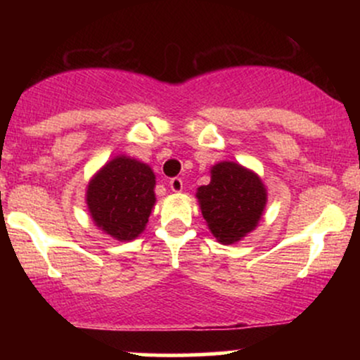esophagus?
<instances>
[{
  "label": "esophagus",
  "instance_id": "esophagus-1",
  "mask_svg": "<svg viewBox=\"0 0 360 360\" xmlns=\"http://www.w3.org/2000/svg\"><path fill=\"white\" fill-rule=\"evenodd\" d=\"M169 188H171L172 193H181L184 188L183 179H181V177H172V179L169 181Z\"/></svg>",
  "mask_w": 360,
  "mask_h": 360
}]
</instances>
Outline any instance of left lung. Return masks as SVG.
Segmentation results:
<instances>
[{"instance_id":"8db88e82","label":"left lung","mask_w":360,"mask_h":360,"mask_svg":"<svg viewBox=\"0 0 360 360\" xmlns=\"http://www.w3.org/2000/svg\"><path fill=\"white\" fill-rule=\"evenodd\" d=\"M210 184L200 186L198 203L217 242L223 245L240 242L257 229L267 205V189L257 172L221 160L210 169Z\"/></svg>"}]
</instances>
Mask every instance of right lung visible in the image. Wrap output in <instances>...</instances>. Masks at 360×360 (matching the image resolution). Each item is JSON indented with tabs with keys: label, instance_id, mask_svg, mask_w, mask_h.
Returning <instances> with one entry per match:
<instances>
[{
	"label": "right lung",
	"instance_id": "1",
	"mask_svg": "<svg viewBox=\"0 0 360 360\" xmlns=\"http://www.w3.org/2000/svg\"><path fill=\"white\" fill-rule=\"evenodd\" d=\"M155 174L148 164L120 154L89 179L86 205L91 220L118 242H130L146 230L155 205Z\"/></svg>",
	"mask_w": 360,
	"mask_h": 360
}]
</instances>
